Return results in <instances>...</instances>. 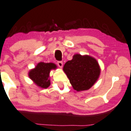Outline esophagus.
Here are the masks:
<instances>
[{
    "instance_id": "esophagus-1",
    "label": "esophagus",
    "mask_w": 131,
    "mask_h": 131,
    "mask_svg": "<svg viewBox=\"0 0 131 131\" xmlns=\"http://www.w3.org/2000/svg\"><path fill=\"white\" fill-rule=\"evenodd\" d=\"M57 65H58V66L60 68H62V67H63V62L62 61L57 62Z\"/></svg>"
}]
</instances>
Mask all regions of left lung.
I'll return each instance as SVG.
<instances>
[{"label": "left lung", "mask_w": 131, "mask_h": 131, "mask_svg": "<svg viewBox=\"0 0 131 131\" xmlns=\"http://www.w3.org/2000/svg\"><path fill=\"white\" fill-rule=\"evenodd\" d=\"M63 71L75 91H86L97 81L101 69L95 58L88 55L74 54L72 59L66 63Z\"/></svg>", "instance_id": "left-lung-1"}]
</instances>
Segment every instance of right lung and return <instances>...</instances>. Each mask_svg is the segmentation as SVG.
Wrapping results in <instances>:
<instances>
[{
  "instance_id": "right-lung-1",
  "label": "right lung",
  "mask_w": 131,
  "mask_h": 131,
  "mask_svg": "<svg viewBox=\"0 0 131 131\" xmlns=\"http://www.w3.org/2000/svg\"><path fill=\"white\" fill-rule=\"evenodd\" d=\"M57 66L52 62L38 63L35 68L30 70L28 73L29 78L34 83L42 89L49 88L50 85V72L56 69Z\"/></svg>"
}]
</instances>
